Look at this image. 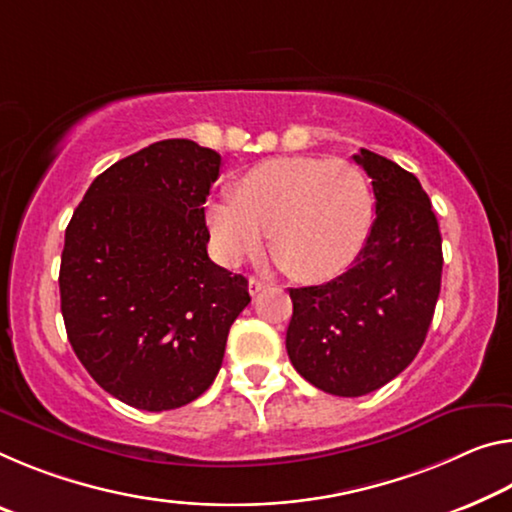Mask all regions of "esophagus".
<instances>
[{
	"label": "esophagus",
	"mask_w": 512,
	"mask_h": 512,
	"mask_svg": "<svg viewBox=\"0 0 512 512\" xmlns=\"http://www.w3.org/2000/svg\"><path fill=\"white\" fill-rule=\"evenodd\" d=\"M262 289H266V282L257 280V278H250V280H248V291H250V296H257L259 291H262Z\"/></svg>",
	"instance_id": "1"
}]
</instances>
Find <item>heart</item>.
<instances>
[{"label": "heart", "mask_w": 512, "mask_h": 512, "mask_svg": "<svg viewBox=\"0 0 512 512\" xmlns=\"http://www.w3.org/2000/svg\"><path fill=\"white\" fill-rule=\"evenodd\" d=\"M373 223L371 186L344 159L280 157L250 168L234 184V202H212L207 225L225 264L237 266L264 248L291 278L323 282L360 255Z\"/></svg>", "instance_id": "heart-1"}]
</instances>
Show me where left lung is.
<instances>
[{"label": "left lung", "mask_w": 512, "mask_h": 512, "mask_svg": "<svg viewBox=\"0 0 512 512\" xmlns=\"http://www.w3.org/2000/svg\"><path fill=\"white\" fill-rule=\"evenodd\" d=\"M353 159L376 196L369 237L339 278L289 289V360L335 396L380 389L417 358L442 282L440 225L417 177L364 148Z\"/></svg>", "instance_id": "obj_1"}]
</instances>
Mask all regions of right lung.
<instances>
[{
    "mask_svg": "<svg viewBox=\"0 0 512 512\" xmlns=\"http://www.w3.org/2000/svg\"><path fill=\"white\" fill-rule=\"evenodd\" d=\"M221 154L168 139L97 175L66 227L61 314L104 392L161 412L196 401L223 364L248 280L207 255Z\"/></svg>",
    "mask_w": 512,
    "mask_h": 512,
    "instance_id": "add662e5",
    "label": "right lung"
}]
</instances>
